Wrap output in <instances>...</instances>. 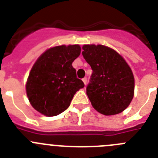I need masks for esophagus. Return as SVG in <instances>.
Wrapping results in <instances>:
<instances>
[{
	"label": "esophagus",
	"instance_id": "34e87169",
	"mask_svg": "<svg viewBox=\"0 0 158 158\" xmlns=\"http://www.w3.org/2000/svg\"><path fill=\"white\" fill-rule=\"evenodd\" d=\"M82 82H84V84L86 85V82H87V79H86V77L83 78V79H82Z\"/></svg>",
	"mask_w": 158,
	"mask_h": 158
}]
</instances>
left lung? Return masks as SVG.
I'll list each match as a JSON object with an SVG mask.
<instances>
[{"label":"left lung","instance_id":"obj_1","mask_svg":"<svg viewBox=\"0 0 158 158\" xmlns=\"http://www.w3.org/2000/svg\"><path fill=\"white\" fill-rule=\"evenodd\" d=\"M82 54L92 72L86 94L98 113L118 114L130 105L135 79L130 67L117 52L102 45H84Z\"/></svg>","mask_w":158,"mask_h":158}]
</instances>
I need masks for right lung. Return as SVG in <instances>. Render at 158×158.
I'll list each match as a JSON object with an SVG mask.
<instances>
[{
    "label": "right lung",
    "mask_w": 158,
    "mask_h": 158,
    "mask_svg": "<svg viewBox=\"0 0 158 158\" xmlns=\"http://www.w3.org/2000/svg\"><path fill=\"white\" fill-rule=\"evenodd\" d=\"M79 45L47 49L33 65L26 84L27 95L35 109L46 116L63 113L84 83L76 77L72 62L80 55Z\"/></svg>",
    "instance_id": "obj_1"
}]
</instances>
